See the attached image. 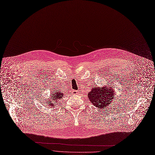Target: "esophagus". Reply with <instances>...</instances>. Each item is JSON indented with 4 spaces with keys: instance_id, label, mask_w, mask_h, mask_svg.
<instances>
[{
    "instance_id": "34e87169",
    "label": "esophagus",
    "mask_w": 155,
    "mask_h": 155,
    "mask_svg": "<svg viewBox=\"0 0 155 155\" xmlns=\"http://www.w3.org/2000/svg\"><path fill=\"white\" fill-rule=\"evenodd\" d=\"M72 93H73V94L77 95V94H78V91H73L72 92Z\"/></svg>"
}]
</instances>
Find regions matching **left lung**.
Segmentation results:
<instances>
[{
    "mask_svg": "<svg viewBox=\"0 0 155 155\" xmlns=\"http://www.w3.org/2000/svg\"><path fill=\"white\" fill-rule=\"evenodd\" d=\"M114 95V89L110 85L101 87L96 86L92 88L91 91L87 95L89 101L94 106L100 109H104L110 105Z\"/></svg>",
    "mask_w": 155,
    "mask_h": 155,
    "instance_id": "obj_1",
    "label": "left lung"
}]
</instances>
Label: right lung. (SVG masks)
<instances>
[{
    "mask_svg": "<svg viewBox=\"0 0 155 155\" xmlns=\"http://www.w3.org/2000/svg\"><path fill=\"white\" fill-rule=\"evenodd\" d=\"M50 97H49V99L47 101L45 99V103L47 104V107L49 108H53L58 103V101H60V99H61L63 97L64 94L61 92V91L59 89H57V90H54L51 91Z\"/></svg>",
    "mask_w": 155,
    "mask_h": 155,
    "instance_id": "1",
    "label": "right lung"
}]
</instances>
